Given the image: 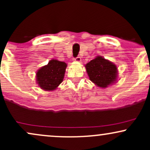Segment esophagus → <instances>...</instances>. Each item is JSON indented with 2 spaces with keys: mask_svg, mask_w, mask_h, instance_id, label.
Returning <instances> with one entry per match:
<instances>
[{
  "mask_svg": "<svg viewBox=\"0 0 150 150\" xmlns=\"http://www.w3.org/2000/svg\"><path fill=\"white\" fill-rule=\"evenodd\" d=\"M74 61H76V62H80L81 61V58L80 57V56H77V57H76L75 58H74Z\"/></svg>",
  "mask_w": 150,
  "mask_h": 150,
  "instance_id": "esophagus-1",
  "label": "esophagus"
}]
</instances>
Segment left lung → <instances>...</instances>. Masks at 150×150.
<instances>
[{"label": "left lung", "instance_id": "left-lung-1", "mask_svg": "<svg viewBox=\"0 0 150 150\" xmlns=\"http://www.w3.org/2000/svg\"><path fill=\"white\" fill-rule=\"evenodd\" d=\"M86 71L93 83L101 88L115 83L118 77L116 65L102 56H97L85 65Z\"/></svg>", "mask_w": 150, "mask_h": 150}]
</instances>
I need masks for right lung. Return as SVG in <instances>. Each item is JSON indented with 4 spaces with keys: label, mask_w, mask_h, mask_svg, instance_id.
<instances>
[{
    "label": "right lung",
    "mask_w": 150,
    "mask_h": 150,
    "mask_svg": "<svg viewBox=\"0 0 150 150\" xmlns=\"http://www.w3.org/2000/svg\"><path fill=\"white\" fill-rule=\"evenodd\" d=\"M67 64L52 59L37 72V83L45 91L55 90L63 82Z\"/></svg>",
    "instance_id": "add662e5"
}]
</instances>
